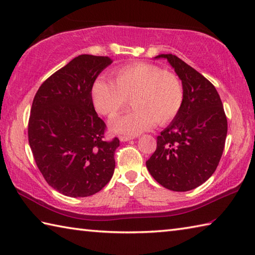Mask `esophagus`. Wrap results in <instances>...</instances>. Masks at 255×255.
<instances>
[{"instance_id":"34e87169","label":"esophagus","mask_w":255,"mask_h":255,"mask_svg":"<svg viewBox=\"0 0 255 255\" xmlns=\"http://www.w3.org/2000/svg\"><path fill=\"white\" fill-rule=\"evenodd\" d=\"M119 139L122 140V141H128V140L132 139V137H129V136H120Z\"/></svg>"}]
</instances>
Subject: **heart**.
Listing matches in <instances>:
<instances>
[{"instance_id":"b5f03b06","label":"heart","mask_w":255,"mask_h":255,"mask_svg":"<svg viewBox=\"0 0 255 255\" xmlns=\"http://www.w3.org/2000/svg\"><path fill=\"white\" fill-rule=\"evenodd\" d=\"M114 82L97 79L91 88L92 102L99 114L114 118L128 106L133 110L111 122L114 130L137 135L155 123L164 126L179 115L184 101L183 85L174 73L155 64L132 63L112 72Z\"/></svg>"}]
</instances>
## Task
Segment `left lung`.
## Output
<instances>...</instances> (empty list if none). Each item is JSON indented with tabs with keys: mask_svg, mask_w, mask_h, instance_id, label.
Here are the masks:
<instances>
[{
	"mask_svg": "<svg viewBox=\"0 0 255 255\" xmlns=\"http://www.w3.org/2000/svg\"><path fill=\"white\" fill-rule=\"evenodd\" d=\"M182 81L179 115L157 136L146 161L150 175L172 191H189L206 182L218 166L227 135V119L215 86L178 56L162 54Z\"/></svg>",
	"mask_w": 255,
	"mask_h": 255,
	"instance_id": "left-lung-1",
	"label": "left lung"
}]
</instances>
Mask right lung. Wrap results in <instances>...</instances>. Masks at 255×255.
I'll list each match as a JSON object with an SVG mask.
<instances>
[{
	"mask_svg": "<svg viewBox=\"0 0 255 255\" xmlns=\"http://www.w3.org/2000/svg\"><path fill=\"white\" fill-rule=\"evenodd\" d=\"M108 56L80 55L50 75L34 96L28 138L46 182L79 198L100 191L114 174L117 137L107 140V125L94 110L91 88L109 66Z\"/></svg>",
	"mask_w": 255,
	"mask_h": 255,
	"instance_id": "right-lung-1",
	"label": "right lung"
}]
</instances>
